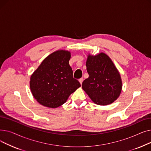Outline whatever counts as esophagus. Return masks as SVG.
<instances>
[{"mask_svg":"<svg viewBox=\"0 0 151 151\" xmlns=\"http://www.w3.org/2000/svg\"><path fill=\"white\" fill-rule=\"evenodd\" d=\"M83 78H80V80H79V82L80 83V84H82V83H83Z\"/></svg>","mask_w":151,"mask_h":151,"instance_id":"1","label":"esophagus"}]
</instances>
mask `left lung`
<instances>
[{
    "label": "left lung",
    "mask_w": 151,
    "mask_h": 151,
    "mask_svg": "<svg viewBox=\"0 0 151 151\" xmlns=\"http://www.w3.org/2000/svg\"><path fill=\"white\" fill-rule=\"evenodd\" d=\"M86 65L89 78L83 82V89L97 105L112 104L119 97L122 86L120 74L111 59L104 52L89 54Z\"/></svg>",
    "instance_id": "8db88e82"
}]
</instances>
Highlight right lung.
Instances as JSON below:
<instances>
[{
  "mask_svg": "<svg viewBox=\"0 0 151 151\" xmlns=\"http://www.w3.org/2000/svg\"><path fill=\"white\" fill-rule=\"evenodd\" d=\"M70 57L68 51H55L46 57L32 75L30 88L40 104L58 108L81 86L73 77V70L69 65Z\"/></svg>",
  "mask_w": 151,
  "mask_h": 151,
  "instance_id": "obj_1",
  "label": "right lung"
}]
</instances>
